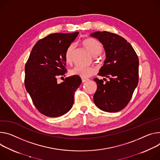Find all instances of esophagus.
Masks as SVG:
<instances>
[{"instance_id":"1","label":"esophagus","mask_w":160,"mask_h":160,"mask_svg":"<svg viewBox=\"0 0 160 160\" xmlns=\"http://www.w3.org/2000/svg\"><path fill=\"white\" fill-rule=\"evenodd\" d=\"M88 80H89V79H88V78H82V82L83 83L86 82H88Z\"/></svg>"}]
</instances>
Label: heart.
I'll use <instances>...</instances> for the list:
<instances>
[{
    "label": "heart",
    "mask_w": 160,
    "mask_h": 160,
    "mask_svg": "<svg viewBox=\"0 0 160 160\" xmlns=\"http://www.w3.org/2000/svg\"><path fill=\"white\" fill-rule=\"evenodd\" d=\"M82 45L88 50L90 54L93 57L98 56L103 50L102 45L101 42L92 38H88L82 41ZM75 48L74 45H69L65 52V61L67 63H71L72 62V54ZM97 72V69L93 67L84 68L80 66H75L71 69L69 73L71 75L78 76L81 78H86L91 76L95 75Z\"/></svg>",
    "instance_id": "heart-1"
}]
</instances>
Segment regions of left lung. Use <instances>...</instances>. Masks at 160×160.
Wrapping results in <instances>:
<instances>
[{"label":"left lung","mask_w":160,"mask_h":160,"mask_svg":"<svg viewBox=\"0 0 160 160\" xmlns=\"http://www.w3.org/2000/svg\"><path fill=\"white\" fill-rule=\"evenodd\" d=\"M91 36L99 40L106 52V59L98 75L110 79L106 83L94 79L98 85L94 103L105 112H119L128 104L138 85V55L130 43L117 34L103 31Z\"/></svg>","instance_id":"obj_1"}]
</instances>
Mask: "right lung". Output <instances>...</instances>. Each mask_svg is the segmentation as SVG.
Here are the masks:
<instances>
[{
	"instance_id": "obj_1",
	"label": "right lung",
	"mask_w": 160,
	"mask_h": 160,
	"mask_svg": "<svg viewBox=\"0 0 160 160\" xmlns=\"http://www.w3.org/2000/svg\"><path fill=\"white\" fill-rule=\"evenodd\" d=\"M78 33H54L41 39L26 62L25 89L38 110L47 117H59L73 105L75 92L82 83L80 77H66L59 84L57 78L65 77V52Z\"/></svg>"
}]
</instances>
